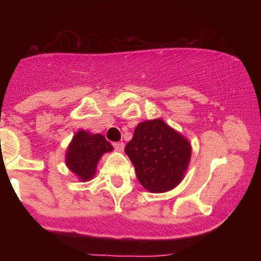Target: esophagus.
<instances>
[{
	"mask_svg": "<svg viewBox=\"0 0 261 261\" xmlns=\"http://www.w3.org/2000/svg\"><path fill=\"white\" fill-rule=\"evenodd\" d=\"M113 146L115 147L116 151H119V152H122V151H124V148H125L124 142H115V143H113Z\"/></svg>",
	"mask_w": 261,
	"mask_h": 261,
	"instance_id": "obj_1",
	"label": "esophagus"
}]
</instances>
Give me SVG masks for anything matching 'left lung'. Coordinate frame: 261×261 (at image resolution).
<instances>
[{
  "label": "left lung",
  "instance_id": "1",
  "mask_svg": "<svg viewBox=\"0 0 261 261\" xmlns=\"http://www.w3.org/2000/svg\"><path fill=\"white\" fill-rule=\"evenodd\" d=\"M137 179L149 193L160 194L180 184L191 158V145L185 136L162 119L140 122L125 147Z\"/></svg>",
  "mask_w": 261,
  "mask_h": 261
}]
</instances>
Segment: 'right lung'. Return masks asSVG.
<instances>
[{
  "label": "right lung",
  "mask_w": 261,
  "mask_h": 261,
  "mask_svg": "<svg viewBox=\"0 0 261 261\" xmlns=\"http://www.w3.org/2000/svg\"><path fill=\"white\" fill-rule=\"evenodd\" d=\"M114 147L100 134L79 130L66 149L65 163L81 181L92 180L97 173L98 162Z\"/></svg>",
  "instance_id": "obj_1"
}]
</instances>
